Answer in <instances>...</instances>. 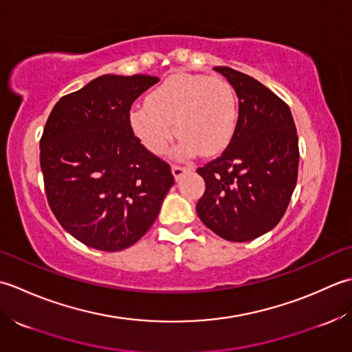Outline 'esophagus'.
Segmentation results:
<instances>
[{
    "label": "esophagus",
    "instance_id": "1",
    "mask_svg": "<svg viewBox=\"0 0 352 352\" xmlns=\"http://www.w3.org/2000/svg\"><path fill=\"white\" fill-rule=\"evenodd\" d=\"M186 170H190V168L182 167V166H176V164H175V166H171V171H173V176H175L176 179L181 177V176L185 173Z\"/></svg>",
    "mask_w": 352,
    "mask_h": 352
}]
</instances>
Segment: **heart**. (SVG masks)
Segmentation results:
<instances>
[{"mask_svg":"<svg viewBox=\"0 0 352 352\" xmlns=\"http://www.w3.org/2000/svg\"><path fill=\"white\" fill-rule=\"evenodd\" d=\"M129 121L141 144L155 155L168 150L176 133V152L190 157L223 150L236 124V98L229 82L204 74L176 73L150 92L147 102L132 106Z\"/></svg>","mask_w":352,"mask_h":352,"instance_id":"obj_1","label":"heart"}]
</instances>
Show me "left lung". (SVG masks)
Listing matches in <instances>:
<instances>
[{
	"label": "left lung",
	"mask_w": 352,
	"mask_h": 352,
	"mask_svg": "<svg viewBox=\"0 0 352 352\" xmlns=\"http://www.w3.org/2000/svg\"><path fill=\"white\" fill-rule=\"evenodd\" d=\"M239 97V118L228 147L197 168L205 192L196 211L228 241H250L283 219L298 179L299 147L290 107L254 77L214 68Z\"/></svg>",
	"instance_id": "8db88e82"
}]
</instances>
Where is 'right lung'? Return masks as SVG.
Here are the masks:
<instances>
[{
  "label": "right lung",
  "mask_w": 352,
  "mask_h": 352,
  "mask_svg": "<svg viewBox=\"0 0 352 352\" xmlns=\"http://www.w3.org/2000/svg\"><path fill=\"white\" fill-rule=\"evenodd\" d=\"M153 76H100L63 96L41 138L48 205L83 245L117 252L135 245L175 184L171 168L133 135L132 103Z\"/></svg>",
  "instance_id": "add662e5"
}]
</instances>
